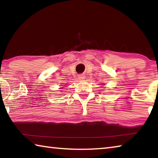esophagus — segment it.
I'll return each mask as SVG.
<instances>
[{"label":"esophagus","instance_id":"34e87169","mask_svg":"<svg viewBox=\"0 0 158 158\" xmlns=\"http://www.w3.org/2000/svg\"><path fill=\"white\" fill-rule=\"evenodd\" d=\"M79 79L80 80H83L85 79V76L83 75V74H80V75H79Z\"/></svg>","mask_w":158,"mask_h":158}]
</instances>
